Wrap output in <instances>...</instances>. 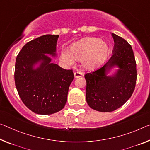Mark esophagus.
Wrapping results in <instances>:
<instances>
[{
    "instance_id": "obj_1",
    "label": "esophagus",
    "mask_w": 150,
    "mask_h": 150,
    "mask_svg": "<svg viewBox=\"0 0 150 150\" xmlns=\"http://www.w3.org/2000/svg\"><path fill=\"white\" fill-rule=\"evenodd\" d=\"M83 73L80 72V71H76V72L74 73V76H75V78H78V77H80L83 76Z\"/></svg>"
}]
</instances>
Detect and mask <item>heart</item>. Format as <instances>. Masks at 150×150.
Segmentation results:
<instances>
[{
    "label": "heart",
    "mask_w": 150,
    "mask_h": 150,
    "mask_svg": "<svg viewBox=\"0 0 150 150\" xmlns=\"http://www.w3.org/2000/svg\"><path fill=\"white\" fill-rule=\"evenodd\" d=\"M109 52L108 45L100 39L87 37L81 40L69 49V54L64 53L63 58L66 62L72 63L73 59L81 60L87 70H94L105 60Z\"/></svg>",
    "instance_id": "heart-1"
}]
</instances>
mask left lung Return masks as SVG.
Wrapping results in <instances>:
<instances>
[{
  "mask_svg": "<svg viewBox=\"0 0 150 150\" xmlns=\"http://www.w3.org/2000/svg\"><path fill=\"white\" fill-rule=\"evenodd\" d=\"M111 36L115 45L111 58L101 68L85 75L87 103L101 112H111L122 106L132 96L136 83V62L132 46L114 33ZM115 66L119 68L115 74L107 76Z\"/></svg>",
  "mask_w": 150,
  "mask_h": 150,
  "instance_id": "8db88e82",
  "label": "left lung"
}]
</instances>
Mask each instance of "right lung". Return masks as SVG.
Segmentation results:
<instances>
[{
	"label": "right lung",
	"instance_id": "obj_1",
	"mask_svg": "<svg viewBox=\"0 0 150 150\" xmlns=\"http://www.w3.org/2000/svg\"><path fill=\"white\" fill-rule=\"evenodd\" d=\"M59 35H45L27 42L16 57V88L21 100L33 112L51 115L65 105L69 88L74 78L73 70L51 63L45 54L55 57ZM39 62L36 69L34 66Z\"/></svg>",
	"mask_w": 150,
	"mask_h": 150
}]
</instances>
